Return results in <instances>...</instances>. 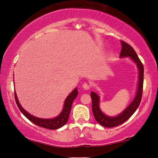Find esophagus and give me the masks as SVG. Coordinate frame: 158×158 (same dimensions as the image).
<instances>
[{"label":"esophagus","instance_id":"1","mask_svg":"<svg viewBox=\"0 0 158 158\" xmlns=\"http://www.w3.org/2000/svg\"><path fill=\"white\" fill-rule=\"evenodd\" d=\"M82 87H83V89H85V90H89L90 89V85L88 84H85V83L83 84Z\"/></svg>","mask_w":158,"mask_h":158}]
</instances>
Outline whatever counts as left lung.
Returning <instances> with one entry per match:
<instances>
[{
    "mask_svg": "<svg viewBox=\"0 0 158 158\" xmlns=\"http://www.w3.org/2000/svg\"><path fill=\"white\" fill-rule=\"evenodd\" d=\"M121 44L122 45V49L121 53H120V58L129 57L137 65L139 72L137 92H136V95L133 100L131 102L130 105L121 114L116 116H109L104 114L100 108V96L93 91L90 93V96L92 99V109L95 118L99 124L105 127H116L127 121L137 110L141 102V96H142L143 83V64L141 63L135 51L130 44L123 41H121Z\"/></svg>",
    "mask_w": 158,
    "mask_h": 158,
    "instance_id": "left-lung-1",
    "label": "left lung"
}]
</instances>
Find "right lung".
Returning a JSON list of instances; mask_svg holds the SVG:
<instances>
[{"label": "right lung", "mask_w": 158, "mask_h": 158, "mask_svg": "<svg viewBox=\"0 0 158 158\" xmlns=\"http://www.w3.org/2000/svg\"><path fill=\"white\" fill-rule=\"evenodd\" d=\"M77 95H78V90H77V88H75L73 91L69 93L68 97L66 98L65 102H64L63 108L58 116L55 118H41L36 117L35 116H33V115H31V114H29L28 112L26 111L25 109L21 106L18 100L16 92L15 91L16 103H17L18 107L21 111V113L24 115L29 121L33 123L34 124L38 125L40 127L47 128V129L49 130H57L58 128L63 127V125H65L66 124V123L68 121V118L69 113H70L72 105H73V102L74 100V99L77 98Z\"/></svg>", "instance_id": "right-lung-1"}]
</instances>
